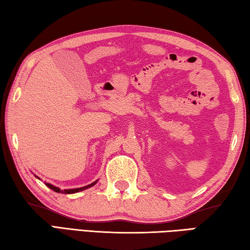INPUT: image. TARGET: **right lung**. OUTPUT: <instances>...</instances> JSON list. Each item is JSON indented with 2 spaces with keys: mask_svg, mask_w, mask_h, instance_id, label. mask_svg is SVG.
Returning <instances> with one entry per match:
<instances>
[{
  "mask_svg": "<svg viewBox=\"0 0 250 250\" xmlns=\"http://www.w3.org/2000/svg\"><path fill=\"white\" fill-rule=\"evenodd\" d=\"M35 177H36L37 179H39L37 176H35ZM39 180H41V179H39ZM96 182H98V180L94 181V182H92L91 185H87V186H85V187H82V188H76V189H65V190H60L58 187L52 186V185H50V183H48V182H45V185H46L48 188H49V189H51V190H54L55 192H57V193L72 194V193H77V192H80V191H83V190L89 189V188H91V187H93L94 185H96Z\"/></svg>",
  "mask_w": 250,
  "mask_h": 250,
  "instance_id": "obj_1",
  "label": "right lung"
}]
</instances>
